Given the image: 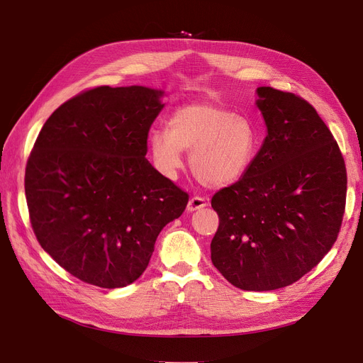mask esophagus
<instances>
[{
	"label": "esophagus",
	"mask_w": 363,
	"mask_h": 363,
	"mask_svg": "<svg viewBox=\"0 0 363 363\" xmlns=\"http://www.w3.org/2000/svg\"><path fill=\"white\" fill-rule=\"evenodd\" d=\"M207 204H208L207 199H204V196H200V195H195V196H192V199L188 203V212L199 211V208H203Z\"/></svg>",
	"instance_id": "1"
}]
</instances>
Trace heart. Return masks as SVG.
I'll use <instances>...</instances> for the list:
<instances>
[{
    "mask_svg": "<svg viewBox=\"0 0 363 363\" xmlns=\"http://www.w3.org/2000/svg\"><path fill=\"white\" fill-rule=\"evenodd\" d=\"M257 148V131L248 118L208 103L177 107L168 118V130L155 128L150 135L152 163L164 177H177L183 151H189L195 177L212 188L242 177Z\"/></svg>",
    "mask_w": 363,
    "mask_h": 363,
    "instance_id": "b5f03b06",
    "label": "heart"
}]
</instances>
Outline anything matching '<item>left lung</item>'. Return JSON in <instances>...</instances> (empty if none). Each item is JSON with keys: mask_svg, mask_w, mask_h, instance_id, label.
<instances>
[{"mask_svg": "<svg viewBox=\"0 0 363 363\" xmlns=\"http://www.w3.org/2000/svg\"><path fill=\"white\" fill-rule=\"evenodd\" d=\"M257 95L268 135L242 177L212 196L219 225L211 251L233 286L274 291L298 281L336 242L347 169L311 103L269 86Z\"/></svg>", "mask_w": 363, "mask_h": 363, "instance_id": "left-lung-1", "label": "left lung"}]
</instances>
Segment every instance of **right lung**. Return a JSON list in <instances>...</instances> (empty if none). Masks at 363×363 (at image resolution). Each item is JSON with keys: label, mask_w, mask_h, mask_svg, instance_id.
Returning a JSON list of instances; mask_svg holds the SVG:
<instances>
[{"label": "right lung", "mask_w": 363, "mask_h": 363, "mask_svg": "<svg viewBox=\"0 0 363 363\" xmlns=\"http://www.w3.org/2000/svg\"><path fill=\"white\" fill-rule=\"evenodd\" d=\"M162 94L144 86L86 89L52 112L30 152L24 184L38 242L94 286L138 280L162 228L189 201L145 159Z\"/></svg>", "instance_id": "right-lung-1"}]
</instances>
